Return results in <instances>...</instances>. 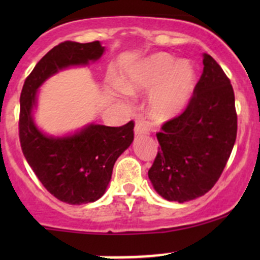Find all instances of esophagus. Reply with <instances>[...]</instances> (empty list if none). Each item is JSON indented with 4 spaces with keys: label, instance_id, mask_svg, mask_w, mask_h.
Returning <instances> with one entry per match:
<instances>
[{
    "label": "esophagus",
    "instance_id": "1",
    "mask_svg": "<svg viewBox=\"0 0 260 260\" xmlns=\"http://www.w3.org/2000/svg\"><path fill=\"white\" fill-rule=\"evenodd\" d=\"M149 124L145 120H138L137 123H136V127H135V133L136 136H143V135H147V133L149 132Z\"/></svg>",
    "mask_w": 260,
    "mask_h": 260
}]
</instances>
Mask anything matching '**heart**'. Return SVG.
I'll return each mask as SVG.
<instances>
[{
  "label": "heart",
  "instance_id": "b5f03b06",
  "mask_svg": "<svg viewBox=\"0 0 260 260\" xmlns=\"http://www.w3.org/2000/svg\"><path fill=\"white\" fill-rule=\"evenodd\" d=\"M196 84L193 68L187 61H177L164 52L151 55L128 67L119 85L129 94L150 91L149 112L156 118H169L186 108Z\"/></svg>",
  "mask_w": 260,
  "mask_h": 260
}]
</instances>
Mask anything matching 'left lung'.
Here are the masks:
<instances>
[{
  "mask_svg": "<svg viewBox=\"0 0 260 260\" xmlns=\"http://www.w3.org/2000/svg\"><path fill=\"white\" fill-rule=\"evenodd\" d=\"M204 70L185 111L162 124L148 177L169 201L193 200L210 191L237 140L238 117L229 78L204 54Z\"/></svg>",
  "mask_w": 260,
  "mask_h": 260,
  "instance_id": "1",
  "label": "left lung"
}]
</instances>
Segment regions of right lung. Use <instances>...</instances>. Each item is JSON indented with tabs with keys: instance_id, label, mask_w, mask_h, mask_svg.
I'll use <instances>...</instances> for the list:
<instances>
[{
	"instance_id": "add662e5",
	"label": "right lung",
	"mask_w": 260,
	"mask_h": 260,
	"mask_svg": "<svg viewBox=\"0 0 260 260\" xmlns=\"http://www.w3.org/2000/svg\"><path fill=\"white\" fill-rule=\"evenodd\" d=\"M104 52L99 41H64L36 64L20 95L18 136L26 161L44 187L72 205L93 203L103 196L118 157L131 146L135 123L122 127L90 124L68 137H48L32 119L36 91L49 77L72 65L95 61Z\"/></svg>"
}]
</instances>
